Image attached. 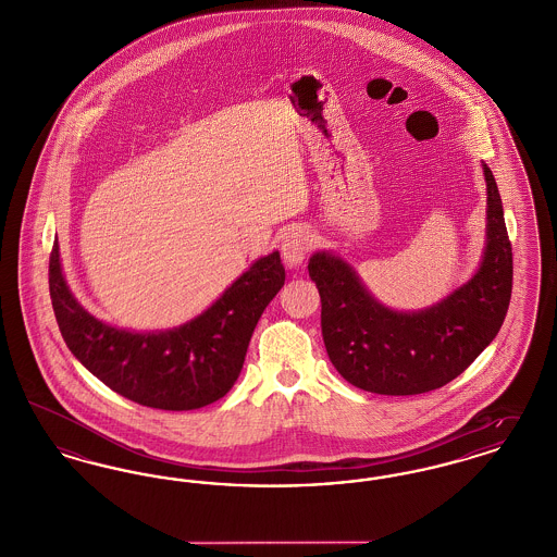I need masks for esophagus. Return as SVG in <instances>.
I'll list each match as a JSON object with an SVG mask.
<instances>
[{
    "mask_svg": "<svg viewBox=\"0 0 557 557\" xmlns=\"http://www.w3.org/2000/svg\"><path fill=\"white\" fill-rule=\"evenodd\" d=\"M313 248V236L305 227H296L284 238L282 244V257L288 267H298Z\"/></svg>",
    "mask_w": 557,
    "mask_h": 557,
    "instance_id": "1",
    "label": "esophagus"
}]
</instances>
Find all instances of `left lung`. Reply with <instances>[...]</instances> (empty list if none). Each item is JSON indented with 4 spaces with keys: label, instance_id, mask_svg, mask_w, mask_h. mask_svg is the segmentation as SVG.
<instances>
[{
    "label": "left lung",
    "instance_id": "left-lung-1",
    "mask_svg": "<svg viewBox=\"0 0 557 557\" xmlns=\"http://www.w3.org/2000/svg\"><path fill=\"white\" fill-rule=\"evenodd\" d=\"M486 246L474 277L441 302L400 313L377 302L355 269L315 252L309 275L321 296L327 357L352 386L375 395H422L468 370L502 330L513 259L497 182L486 164Z\"/></svg>",
    "mask_w": 557,
    "mask_h": 557
}]
</instances>
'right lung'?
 Segmentation results:
<instances>
[{"label": "right lung", "mask_w": 557, "mask_h": 557, "mask_svg": "<svg viewBox=\"0 0 557 557\" xmlns=\"http://www.w3.org/2000/svg\"><path fill=\"white\" fill-rule=\"evenodd\" d=\"M284 280L275 250L255 261L198 318L164 332H129L81 307L66 286L58 239L50 255L53 315L71 352L110 391L164 411L200 409L230 393L250 336Z\"/></svg>", "instance_id": "right-lung-1"}]
</instances>
